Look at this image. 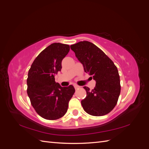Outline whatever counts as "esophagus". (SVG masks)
I'll use <instances>...</instances> for the list:
<instances>
[{"label": "esophagus", "mask_w": 149, "mask_h": 149, "mask_svg": "<svg viewBox=\"0 0 149 149\" xmlns=\"http://www.w3.org/2000/svg\"><path fill=\"white\" fill-rule=\"evenodd\" d=\"M74 88H75V89H77L79 88V86L76 85V84H74Z\"/></svg>", "instance_id": "obj_1"}]
</instances>
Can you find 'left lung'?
Returning <instances> with one entry per match:
<instances>
[{
	"mask_svg": "<svg viewBox=\"0 0 149 149\" xmlns=\"http://www.w3.org/2000/svg\"><path fill=\"white\" fill-rule=\"evenodd\" d=\"M83 66L84 72L96 81L92 90L84 86L86 97L81 101L88 114L101 116L110 112L116 106L120 93L118 68L110 58L95 45L79 42L70 46Z\"/></svg>",
	"mask_w": 149,
	"mask_h": 149,
	"instance_id": "obj_1",
	"label": "left lung"
}]
</instances>
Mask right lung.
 I'll return each instance as SVG.
<instances>
[{"instance_id": "right-lung-1", "label": "right lung", "mask_w": 149, "mask_h": 149, "mask_svg": "<svg viewBox=\"0 0 149 149\" xmlns=\"http://www.w3.org/2000/svg\"><path fill=\"white\" fill-rule=\"evenodd\" d=\"M70 49L68 45L51 44L35 58L29 71L28 96L36 112L44 119L56 120L63 116L75 91L72 85L62 87L55 79Z\"/></svg>"}]
</instances>
